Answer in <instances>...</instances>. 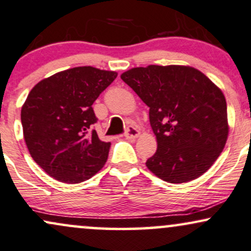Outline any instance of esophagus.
I'll return each mask as SVG.
<instances>
[{
    "mask_svg": "<svg viewBox=\"0 0 251 251\" xmlns=\"http://www.w3.org/2000/svg\"><path fill=\"white\" fill-rule=\"evenodd\" d=\"M139 134H140V132H139V129L135 128L134 126H128V127L126 128L125 137L127 139H134L137 138Z\"/></svg>",
    "mask_w": 251,
    "mask_h": 251,
    "instance_id": "34e87169",
    "label": "esophagus"
}]
</instances>
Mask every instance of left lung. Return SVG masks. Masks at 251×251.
<instances>
[{"label":"left lung","instance_id":"8db88e82","mask_svg":"<svg viewBox=\"0 0 251 251\" xmlns=\"http://www.w3.org/2000/svg\"><path fill=\"white\" fill-rule=\"evenodd\" d=\"M122 79L150 107L158 150L147 168L171 183L188 182L212 167L228 138L227 102L201 71L183 65H149Z\"/></svg>","mask_w":251,"mask_h":251}]
</instances>
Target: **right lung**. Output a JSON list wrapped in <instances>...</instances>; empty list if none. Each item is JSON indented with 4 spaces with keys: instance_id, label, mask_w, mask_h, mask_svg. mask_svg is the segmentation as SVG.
<instances>
[{
    "instance_id": "1",
    "label": "right lung",
    "mask_w": 251,
    "mask_h": 251,
    "mask_svg": "<svg viewBox=\"0 0 251 251\" xmlns=\"http://www.w3.org/2000/svg\"><path fill=\"white\" fill-rule=\"evenodd\" d=\"M117 72L92 66L60 71L32 87L21 111L30 155L53 179L78 183L106 162L111 143L98 138L92 104Z\"/></svg>"
}]
</instances>
